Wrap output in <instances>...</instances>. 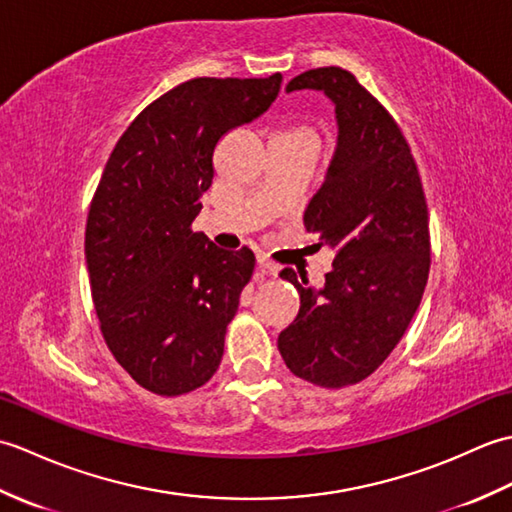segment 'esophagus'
I'll list each match as a JSON object with an SVG mask.
<instances>
[{
	"label": "esophagus",
	"mask_w": 512,
	"mask_h": 512,
	"mask_svg": "<svg viewBox=\"0 0 512 512\" xmlns=\"http://www.w3.org/2000/svg\"><path fill=\"white\" fill-rule=\"evenodd\" d=\"M257 268L262 270L264 275H277V266L270 262L266 255H257Z\"/></svg>",
	"instance_id": "esophagus-1"
}]
</instances>
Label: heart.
I'll return each mask as SVG.
<instances>
[{"label":"heart","instance_id":"1","mask_svg":"<svg viewBox=\"0 0 512 512\" xmlns=\"http://www.w3.org/2000/svg\"><path fill=\"white\" fill-rule=\"evenodd\" d=\"M281 136H290V138H314V134L310 132V129L303 127V125L288 127L286 132H281Z\"/></svg>","mask_w":512,"mask_h":512}]
</instances>
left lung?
<instances>
[{
	"mask_svg": "<svg viewBox=\"0 0 512 512\" xmlns=\"http://www.w3.org/2000/svg\"><path fill=\"white\" fill-rule=\"evenodd\" d=\"M321 90L334 103L339 143L303 226L334 250L314 290L284 268L301 297L277 347L295 376L325 389L356 385L383 365L416 314L431 266L429 211L398 123L352 72L317 68L286 92Z\"/></svg>",
	"mask_w": 512,
	"mask_h": 512,
	"instance_id": "1",
	"label": "left lung"
}]
</instances>
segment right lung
<instances>
[{"label": "right lung", "mask_w": 512, "mask_h": 512, "mask_svg": "<svg viewBox=\"0 0 512 512\" xmlns=\"http://www.w3.org/2000/svg\"><path fill=\"white\" fill-rule=\"evenodd\" d=\"M279 88V72L184 81L134 118L103 169L85 226L92 301L118 365L151 394H189L220 367L255 255L217 248L191 224L215 145Z\"/></svg>", "instance_id": "obj_1"}]
</instances>
